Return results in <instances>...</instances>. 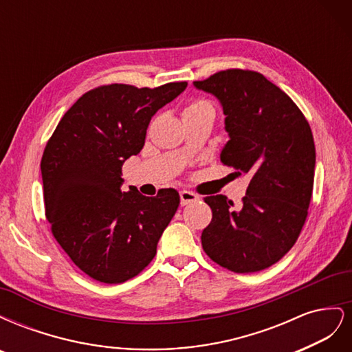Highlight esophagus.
Returning <instances> with one entry per match:
<instances>
[{"instance_id": "obj_1", "label": "esophagus", "mask_w": 352, "mask_h": 352, "mask_svg": "<svg viewBox=\"0 0 352 352\" xmlns=\"http://www.w3.org/2000/svg\"><path fill=\"white\" fill-rule=\"evenodd\" d=\"M198 199L199 197L195 195L194 192H189V190H182V192H180V202H182V206H186L189 202H195Z\"/></svg>"}]
</instances>
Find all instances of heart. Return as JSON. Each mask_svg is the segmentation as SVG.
Listing matches in <instances>:
<instances>
[{"label": "heart", "instance_id": "1", "mask_svg": "<svg viewBox=\"0 0 352 352\" xmlns=\"http://www.w3.org/2000/svg\"><path fill=\"white\" fill-rule=\"evenodd\" d=\"M206 109H210L211 110V107H210V104L208 102H206V101H195V102H192V104H189L188 107L185 109V111H184V114L185 113H190V111H198V110H206Z\"/></svg>", "mask_w": 352, "mask_h": 352}]
</instances>
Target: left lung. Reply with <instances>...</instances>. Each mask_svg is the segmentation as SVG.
<instances>
[{
	"label": "left lung",
	"instance_id": "8db88e82",
	"mask_svg": "<svg viewBox=\"0 0 352 352\" xmlns=\"http://www.w3.org/2000/svg\"><path fill=\"white\" fill-rule=\"evenodd\" d=\"M194 87L214 95L225 114L229 141L221 163L250 176L239 207L225 195L204 198L212 219L202 230V248L228 270H264L294 247L307 219L316 167L310 124L257 72L223 70Z\"/></svg>",
	"mask_w": 352,
	"mask_h": 352
}]
</instances>
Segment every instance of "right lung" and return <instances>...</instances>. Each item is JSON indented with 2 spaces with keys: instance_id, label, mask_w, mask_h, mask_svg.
Segmentation results:
<instances>
[{
  "instance_id": "1",
  "label": "right lung",
  "mask_w": 352,
  "mask_h": 352,
  "mask_svg": "<svg viewBox=\"0 0 352 352\" xmlns=\"http://www.w3.org/2000/svg\"><path fill=\"white\" fill-rule=\"evenodd\" d=\"M188 87L154 89L113 83L74 102L41 160L45 216L78 267L102 283H122L151 263L180 197L173 188L145 197L122 192V166L140 154L151 117Z\"/></svg>"
}]
</instances>
